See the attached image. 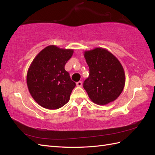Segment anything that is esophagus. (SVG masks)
<instances>
[{
  "mask_svg": "<svg viewBox=\"0 0 155 155\" xmlns=\"http://www.w3.org/2000/svg\"><path fill=\"white\" fill-rule=\"evenodd\" d=\"M77 87H81L82 85H83V83H82V81H78L77 83Z\"/></svg>",
  "mask_w": 155,
  "mask_h": 155,
  "instance_id": "obj_1",
  "label": "esophagus"
}]
</instances>
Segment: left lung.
<instances>
[{
  "mask_svg": "<svg viewBox=\"0 0 155 155\" xmlns=\"http://www.w3.org/2000/svg\"><path fill=\"white\" fill-rule=\"evenodd\" d=\"M89 77L83 87L94 103L106 105L120 96L125 85L124 68L118 59L107 49L97 47L85 51Z\"/></svg>",
  "mask_w": 155,
  "mask_h": 155,
  "instance_id": "1",
  "label": "left lung"
}]
</instances>
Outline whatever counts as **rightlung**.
<instances>
[{"label": "right lung", "mask_w": 155, "mask_h": 155, "mask_svg": "<svg viewBox=\"0 0 155 155\" xmlns=\"http://www.w3.org/2000/svg\"><path fill=\"white\" fill-rule=\"evenodd\" d=\"M73 52V49L49 45L39 52L31 62L27 75L28 89L42 107L58 109L70 100L76 84L64 66Z\"/></svg>", "instance_id": "right-lung-1"}]
</instances>
